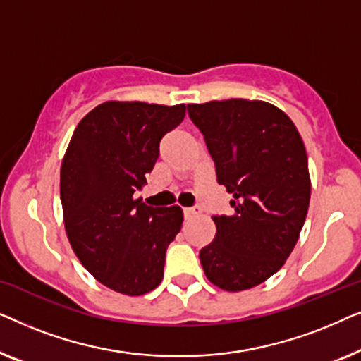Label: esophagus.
<instances>
[{
	"label": "esophagus",
	"mask_w": 361,
	"mask_h": 361,
	"mask_svg": "<svg viewBox=\"0 0 361 361\" xmlns=\"http://www.w3.org/2000/svg\"><path fill=\"white\" fill-rule=\"evenodd\" d=\"M182 214H184L185 220H189V219H192V216H195L197 214H199V210L192 209V207H187V209H182Z\"/></svg>",
	"instance_id": "esophagus-1"
}]
</instances>
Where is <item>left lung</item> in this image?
Segmentation results:
<instances>
[{"label":"left lung","mask_w":361,"mask_h":361,"mask_svg":"<svg viewBox=\"0 0 361 361\" xmlns=\"http://www.w3.org/2000/svg\"><path fill=\"white\" fill-rule=\"evenodd\" d=\"M215 162L216 180L233 195V215H215V238L200 250L210 283L255 288L278 273L307 215V154L294 123L258 100L187 105Z\"/></svg>","instance_id":"1"}]
</instances>
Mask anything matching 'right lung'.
Here are the masks:
<instances>
[{
    "label": "right lung",
    "instance_id": "obj_1",
    "mask_svg": "<svg viewBox=\"0 0 361 361\" xmlns=\"http://www.w3.org/2000/svg\"><path fill=\"white\" fill-rule=\"evenodd\" d=\"M184 116L185 105L105 102L78 123L67 147L61 200L68 241L83 268L116 293L146 294L164 276L182 210L149 207L133 194Z\"/></svg>",
    "mask_w": 361,
    "mask_h": 361
}]
</instances>
